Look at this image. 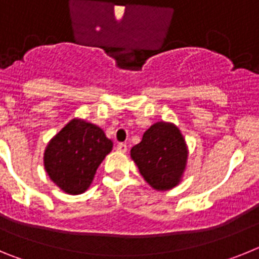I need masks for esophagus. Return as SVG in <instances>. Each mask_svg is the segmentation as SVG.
Returning a JSON list of instances; mask_svg holds the SVG:
<instances>
[{"label": "esophagus", "instance_id": "1", "mask_svg": "<svg viewBox=\"0 0 259 259\" xmlns=\"http://www.w3.org/2000/svg\"><path fill=\"white\" fill-rule=\"evenodd\" d=\"M127 149H128L127 144H124V143L118 144V152H120V153H125V152H127Z\"/></svg>", "mask_w": 259, "mask_h": 259}]
</instances>
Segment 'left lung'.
<instances>
[{"label": "left lung", "instance_id": "8db88e82", "mask_svg": "<svg viewBox=\"0 0 259 259\" xmlns=\"http://www.w3.org/2000/svg\"><path fill=\"white\" fill-rule=\"evenodd\" d=\"M132 161L154 191L166 192L179 185L188 162V146L179 127L171 122H157L131 149Z\"/></svg>", "mask_w": 259, "mask_h": 259}]
</instances>
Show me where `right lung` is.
I'll list each match as a JSON object with an SVG mask.
<instances>
[{"label": "right lung", "mask_w": 259, "mask_h": 259, "mask_svg": "<svg viewBox=\"0 0 259 259\" xmlns=\"http://www.w3.org/2000/svg\"><path fill=\"white\" fill-rule=\"evenodd\" d=\"M113 150V141L98 125L74 118L48 143L44 167L50 180L67 194H81Z\"/></svg>", "instance_id": "obj_1"}]
</instances>
